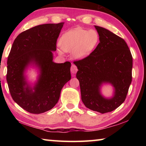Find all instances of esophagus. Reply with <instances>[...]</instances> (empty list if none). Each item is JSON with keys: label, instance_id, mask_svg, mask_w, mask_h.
Instances as JSON below:
<instances>
[{"label": "esophagus", "instance_id": "obj_1", "mask_svg": "<svg viewBox=\"0 0 146 146\" xmlns=\"http://www.w3.org/2000/svg\"><path fill=\"white\" fill-rule=\"evenodd\" d=\"M77 70H78L77 67H76L75 64H72V66H71V73L75 74L76 73V71H77Z\"/></svg>", "mask_w": 146, "mask_h": 146}]
</instances>
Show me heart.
Instances as JSON below:
<instances>
[{"label":"heart","mask_w":146,"mask_h":146,"mask_svg":"<svg viewBox=\"0 0 146 146\" xmlns=\"http://www.w3.org/2000/svg\"><path fill=\"white\" fill-rule=\"evenodd\" d=\"M99 42L100 36L97 30H87L76 27L65 32L60 36L57 51L60 55L64 51H71L73 58L82 60L93 53Z\"/></svg>","instance_id":"heart-1"}]
</instances>
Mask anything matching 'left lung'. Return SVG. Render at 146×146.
<instances>
[{"instance_id": "left-lung-1", "label": "left lung", "mask_w": 146, "mask_h": 146, "mask_svg": "<svg viewBox=\"0 0 146 146\" xmlns=\"http://www.w3.org/2000/svg\"><path fill=\"white\" fill-rule=\"evenodd\" d=\"M100 42L88 57L74 62L80 87L81 99L86 108L100 113L115 110L124 102L132 80L133 58L125 40L102 27L95 26ZM111 84L112 97L105 98L102 86Z\"/></svg>"}]
</instances>
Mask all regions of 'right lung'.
<instances>
[{
  "mask_svg": "<svg viewBox=\"0 0 146 146\" xmlns=\"http://www.w3.org/2000/svg\"><path fill=\"white\" fill-rule=\"evenodd\" d=\"M64 23L35 26L19 34L7 62L6 79L13 100L24 110L40 114L58 102L64 86L71 79V63H55L53 51ZM38 73L32 83L27 73Z\"/></svg>",
  "mask_w": 146,
  "mask_h": 146,
  "instance_id": "right-lung-1",
  "label": "right lung"
}]
</instances>
